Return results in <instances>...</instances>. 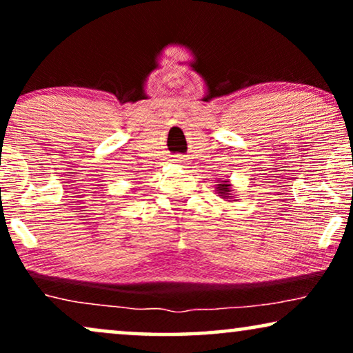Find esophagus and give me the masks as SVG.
<instances>
[{"instance_id": "34e87169", "label": "esophagus", "mask_w": 353, "mask_h": 353, "mask_svg": "<svg viewBox=\"0 0 353 353\" xmlns=\"http://www.w3.org/2000/svg\"><path fill=\"white\" fill-rule=\"evenodd\" d=\"M181 159H182V158H181ZM181 159H177V161H181Z\"/></svg>"}]
</instances>
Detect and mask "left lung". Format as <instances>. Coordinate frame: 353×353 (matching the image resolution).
<instances>
[{
    "instance_id": "left-lung-1",
    "label": "left lung",
    "mask_w": 353,
    "mask_h": 353,
    "mask_svg": "<svg viewBox=\"0 0 353 353\" xmlns=\"http://www.w3.org/2000/svg\"><path fill=\"white\" fill-rule=\"evenodd\" d=\"M215 192L220 195L221 199L228 200V202H236V199L233 197V189H231V182L230 181H223L215 187Z\"/></svg>"
}]
</instances>
